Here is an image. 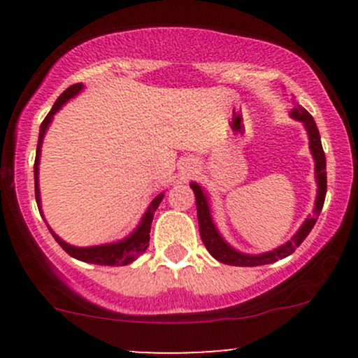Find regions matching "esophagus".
Segmentation results:
<instances>
[{
    "label": "esophagus",
    "mask_w": 358,
    "mask_h": 358,
    "mask_svg": "<svg viewBox=\"0 0 358 358\" xmlns=\"http://www.w3.org/2000/svg\"><path fill=\"white\" fill-rule=\"evenodd\" d=\"M188 171H192V170H188Z\"/></svg>",
    "instance_id": "esophagus-1"
}]
</instances>
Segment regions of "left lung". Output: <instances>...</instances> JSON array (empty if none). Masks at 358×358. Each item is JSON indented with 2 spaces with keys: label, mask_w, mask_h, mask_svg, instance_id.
Returning a JSON list of instances; mask_svg holds the SVG:
<instances>
[{
  "label": "left lung",
  "mask_w": 358,
  "mask_h": 358,
  "mask_svg": "<svg viewBox=\"0 0 358 358\" xmlns=\"http://www.w3.org/2000/svg\"><path fill=\"white\" fill-rule=\"evenodd\" d=\"M289 116L296 119L299 122H303V126H305L308 133V139H310V151L315 159V180L316 185H318V188H316L313 213L308 215L305 222L301 224V227L296 231V234H294L289 241L285 242V244L279 245V248L262 254H245L234 249L232 245L222 237L215 222L212 219L210 203H208L207 193H205V190L199 183L192 182L190 188L193 193H195L200 237H202L205 248L210 252V256L215 257L219 262H224V264L229 266H242V268H252V266H262L276 262L279 259H285L289 256V254H293L298 245L306 239V236L311 232V229H313V225L316 224V219H318L320 212H322L323 208L324 195H327V158H324L323 153L322 138H320V131L318 127H316L315 119L311 117V114L308 113L305 108H301L296 102H294V108L289 110Z\"/></svg>",
  "instance_id": "1"
}]
</instances>
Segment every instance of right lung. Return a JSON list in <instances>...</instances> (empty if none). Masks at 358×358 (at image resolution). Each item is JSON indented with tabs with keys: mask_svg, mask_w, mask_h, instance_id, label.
I'll return each instance as SVG.
<instances>
[{
	"mask_svg": "<svg viewBox=\"0 0 358 358\" xmlns=\"http://www.w3.org/2000/svg\"><path fill=\"white\" fill-rule=\"evenodd\" d=\"M84 90V84H73L69 87L67 90L60 94L59 99L55 101L53 108L50 109V113L47 114V117L43 119L42 126H40V134H38V145H36V156H35V166H34V173H35V199H36V205H38V210L43 215L42 212V199H40V185H38V170H40V155H42V143L45 138V133H47L48 126L53 121V116H55L59 110L64 108L65 102H69L77 94H80ZM165 196V192L158 193L153 200H151L150 207L146 208L145 215L141 217L139 220L138 227L134 229L129 236L124 237V239L116 241V242H109V244H99V245H89V248H77V245L69 244L64 239H60L55 232L52 231L50 225L47 224V227L50 229L53 239L60 244V248L72 256L73 259H79V261L84 262H90V264H99V266H126L129 262L136 261V259L141 256L143 252L148 249L150 245V231H151V222H153V215L158 208L159 202Z\"/></svg>",
	"mask_w": 358,
	"mask_h": 358,
	"instance_id": "1",
	"label": "right lung"
}]
</instances>
